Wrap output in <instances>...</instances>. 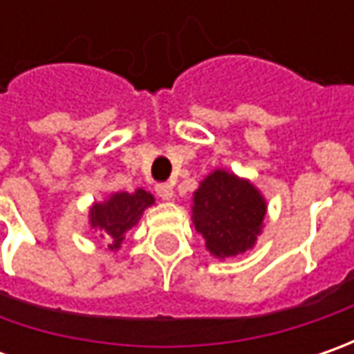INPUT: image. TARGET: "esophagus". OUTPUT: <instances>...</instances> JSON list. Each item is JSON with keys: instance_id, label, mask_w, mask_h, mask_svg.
<instances>
[{"instance_id": "34e87169", "label": "esophagus", "mask_w": 354, "mask_h": 354, "mask_svg": "<svg viewBox=\"0 0 354 354\" xmlns=\"http://www.w3.org/2000/svg\"><path fill=\"white\" fill-rule=\"evenodd\" d=\"M156 193L159 195V198H163V201H169V198L173 197V187H171L169 183H157Z\"/></svg>"}]
</instances>
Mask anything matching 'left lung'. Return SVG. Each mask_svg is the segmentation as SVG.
<instances>
[{
	"instance_id": "obj_1",
	"label": "left lung",
	"mask_w": 354,
	"mask_h": 354,
	"mask_svg": "<svg viewBox=\"0 0 354 354\" xmlns=\"http://www.w3.org/2000/svg\"><path fill=\"white\" fill-rule=\"evenodd\" d=\"M266 216L262 195L226 171L211 173L197 191L193 223L218 258L236 256L256 242Z\"/></svg>"
}]
</instances>
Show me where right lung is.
<instances>
[{
  "mask_svg": "<svg viewBox=\"0 0 354 354\" xmlns=\"http://www.w3.org/2000/svg\"><path fill=\"white\" fill-rule=\"evenodd\" d=\"M153 205V197L138 189L136 193H116L106 203H96L90 209V223L100 230V236L108 240L110 248L118 250L126 232L138 225L142 212Z\"/></svg>",
  "mask_w": 354,
  "mask_h": 354,
  "instance_id": "1",
  "label": "right lung"
}]
</instances>
